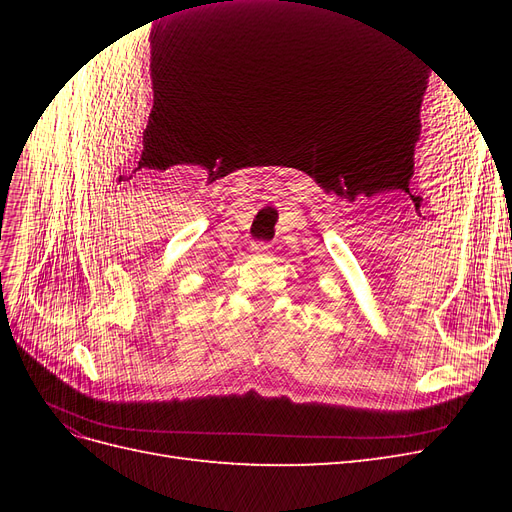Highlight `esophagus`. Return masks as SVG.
<instances>
[{
	"label": "esophagus",
	"mask_w": 512,
	"mask_h": 512,
	"mask_svg": "<svg viewBox=\"0 0 512 512\" xmlns=\"http://www.w3.org/2000/svg\"><path fill=\"white\" fill-rule=\"evenodd\" d=\"M250 250H252L254 254H269L271 245H269V243H265V241H254V243L250 245Z\"/></svg>",
	"instance_id": "1"
}]
</instances>
